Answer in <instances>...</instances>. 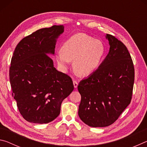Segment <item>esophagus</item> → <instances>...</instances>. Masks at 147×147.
Listing matches in <instances>:
<instances>
[{
	"mask_svg": "<svg viewBox=\"0 0 147 147\" xmlns=\"http://www.w3.org/2000/svg\"><path fill=\"white\" fill-rule=\"evenodd\" d=\"M73 84H74V88H76L77 86H78V82L76 80H74L73 81Z\"/></svg>",
	"mask_w": 147,
	"mask_h": 147,
	"instance_id": "esophagus-1",
	"label": "esophagus"
}]
</instances>
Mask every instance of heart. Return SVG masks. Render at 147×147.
<instances>
[{
	"label": "heart",
	"instance_id": "1",
	"mask_svg": "<svg viewBox=\"0 0 147 147\" xmlns=\"http://www.w3.org/2000/svg\"><path fill=\"white\" fill-rule=\"evenodd\" d=\"M106 54V48L100 40L83 33L74 35L62 46L56 54L58 64L66 69L74 60V68L81 76L91 74L100 65Z\"/></svg>",
	"mask_w": 147,
	"mask_h": 147
}]
</instances>
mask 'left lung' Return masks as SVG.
I'll return each mask as SVG.
<instances>
[{
  "mask_svg": "<svg viewBox=\"0 0 147 147\" xmlns=\"http://www.w3.org/2000/svg\"><path fill=\"white\" fill-rule=\"evenodd\" d=\"M110 45L98 68L80 82L81 94L78 115L91 127H105L117 120L130 104L134 83V67L123 42L106 34Z\"/></svg>",
  "mask_w": 147,
  "mask_h": 147,
  "instance_id": "left-lung-1",
  "label": "left lung"
}]
</instances>
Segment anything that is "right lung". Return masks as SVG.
I'll return each mask as SVG.
<instances>
[{
    "mask_svg": "<svg viewBox=\"0 0 147 147\" xmlns=\"http://www.w3.org/2000/svg\"><path fill=\"white\" fill-rule=\"evenodd\" d=\"M63 25L39 29L24 38L15 49L9 67L12 95L21 115L30 123L43 124L60 113L62 101L74 89L71 78L54 67V54Z\"/></svg>",
    "mask_w": 147,
    "mask_h": 147,
    "instance_id": "obj_1",
    "label": "right lung"
}]
</instances>
